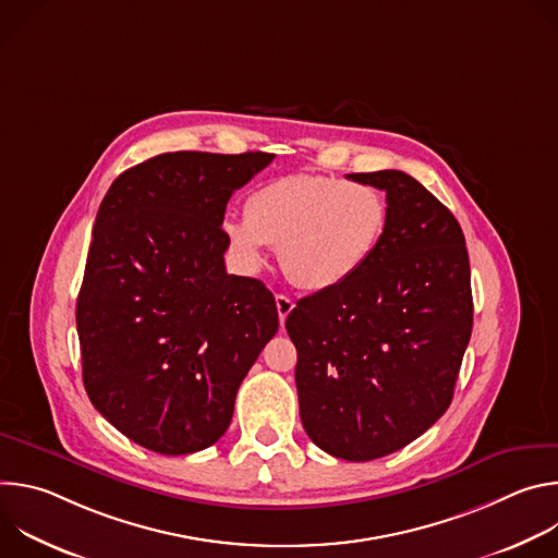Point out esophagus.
I'll list each match as a JSON object with an SVG mask.
<instances>
[{
    "mask_svg": "<svg viewBox=\"0 0 558 558\" xmlns=\"http://www.w3.org/2000/svg\"><path fill=\"white\" fill-rule=\"evenodd\" d=\"M276 308H278V317H280V325H284V320H287V315L293 311V300L289 298V295H282V293H278L276 295Z\"/></svg>",
    "mask_w": 558,
    "mask_h": 558,
    "instance_id": "1",
    "label": "esophagus"
}]
</instances>
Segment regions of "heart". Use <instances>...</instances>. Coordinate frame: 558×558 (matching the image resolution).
I'll list each match as a JSON object with an SVG mask.
<instances>
[{"label":"heart","instance_id":"b5f03b06","mask_svg":"<svg viewBox=\"0 0 558 558\" xmlns=\"http://www.w3.org/2000/svg\"><path fill=\"white\" fill-rule=\"evenodd\" d=\"M388 203L379 190L323 174H289L258 187L245 218H229L225 235L243 265H263L278 247L284 276L304 291H329L357 276L379 250Z\"/></svg>","mask_w":558,"mask_h":558}]
</instances>
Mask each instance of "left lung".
Listing matches in <instances>:
<instances>
[{
    "mask_svg": "<svg viewBox=\"0 0 558 558\" xmlns=\"http://www.w3.org/2000/svg\"><path fill=\"white\" fill-rule=\"evenodd\" d=\"M349 179L386 192L384 241L347 284L302 298L284 327L306 435L338 459L371 461L450 407L472 333L470 263L457 218L413 177Z\"/></svg>",
    "mask_w": 558,
    "mask_h": 558,
    "instance_id": "8db88e82",
    "label": "left lung"
}]
</instances>
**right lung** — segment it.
Segmentation results:
<instances>
[{
	"label": "right lung",
	"instance_id": "obj_1",
	"mask_svg": "<svg viewBox=\"0 0 558 558\" xmlns=\"http://www.w3.org/2000/svg\"><path fill=\"white\" fill-rule=\"evenodd\" d=\"M276 154L170 151L125 170L101 201L76 333L95 409L158 454L229 428L235 392L278 331L271 291L225 271L231 194Z\"/></svg>",
	"mask_w": 558,
	"mask_h": 558
}]
</instances>
